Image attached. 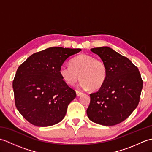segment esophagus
Here are the masks:
<instances>
[{"label":"esophagus","mask_w":152,"mask_h":152,"mask_svg":"<svg viewBox=\"0 0 152 152\" xmlns=\"http://www.w3.org/2000/svg\"><path fill=\"white\" fill-rule=\"evenodd\" d=\"M76 95H77V96H80V95H81L82 94V92L78 91V90H76Z\"/></svg>","instance_id":"esophagus-1"}]
</instances>
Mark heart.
Returning <instances> with one entry per match:
<instances>
[{
    "mask_svg": "<svg viewBox=\"0 0 152 152\" xmlns=\"http://www.w3.org/2000/svg\"><path fill=\"white\" fill-rule=\"evenodd\" d=\"M70 65H62L59 69L61 78L69 86L74 84L80 77L82 88L96 90L104 84L107 78L105 63L91 55L81 54L72 58Z\"/></svg>",
    "mask_w": 152,
    "mask_h": 152,
    "instance_id": "heart-1",
    "label": "heart"
}]
</instances>
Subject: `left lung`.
I'll return each instance as SVG.
<instances>
[{
    "mask_svg": "<svg viewBox=\"0 0 152 152\" xmlns=\"http://www.w3.org/2000/svg\"><path fill=\"white\" fill-rule=\"evenodd\" d=\"M91 51L105 63L108 74L104 84L90 94L87 114L96 124L115 125L127 119L137 107L143 81L138 68L112 48H94Z\"/></svg>",
    "mask_w": 152,
    "mask_h": 152,
    "instance_id": "left-lung-1",
    "label": "left lung"
}]
</instances>
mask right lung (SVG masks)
Listing matches in <instances>:
<instances>
[{"label":"right lung","mask_w":152,"mask_h":152,"mask_svg":"<svg viewBox=\"0 0 152 152\" xmlns=\"http://www.w3.org/2000/svg\"><path fill=\"white\" fill-rule=\"evenodd\" d=\"M81 49L53 47L35 53L18 67L13 80L15 104L26 120L48 127L64 118L76 91L64 82L59 69Z\"/></svg>","instance_id":"add662e5"}]
</instances>
